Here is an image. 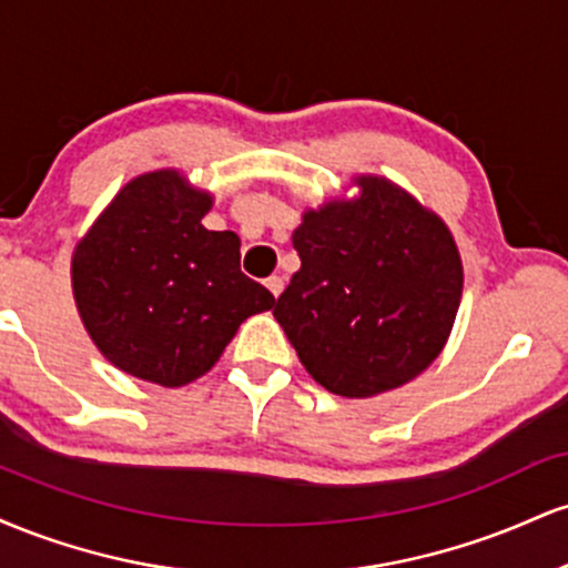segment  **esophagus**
Listing matches in <instances>:
<instances>
[{"mask_svg": "<svg viewBox=\"0 0 568 568\" xmlns=\"http://www.w3.org/2000/svg\"><path fill=\"white\" fill-rule=\"evenodd\" d=\"M283 285H285V280L280 277V275H272V277H266V288H270V293L272 296H280V293H283Z\"/></svg>", "mask_w": 568, "mask_h": 568, "instance_id": "34e87169", "label": "esophagus"}]
</instances>
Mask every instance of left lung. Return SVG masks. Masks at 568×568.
<instances>
[{
    "instance_id": "obj_1",
    "label": "left lung",
    "mask_w": 568,
    "mask_h": 568,
    "mask_svg": "<svg viewBox=\"0 0 568 568\" xmlns=\"http://www.w3.org/2000/svg\"><path fill=\"white\" fill-rule=\"evenodd\" d=\"M357 186V200L304 213L293 232L302 270L272 310L312 379L344 397L419 376L462 298L446 224L389 181L361 175Z\"/></svg>"
}]
</instances>
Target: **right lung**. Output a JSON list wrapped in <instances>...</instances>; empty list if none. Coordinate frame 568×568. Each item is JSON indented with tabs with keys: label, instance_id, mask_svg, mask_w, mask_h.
Here are the masks:
<instances>
[{
	"label": "right lung",
	"instance_id": "obj_1",
	"mask_svg": "<svg viewBox=\"0 0 568 568\" xmlns=\"http://www.w3.org/2000/svg\"><path fill=\"white\" fill-rule=\"evenodd\" d=\"M211 194L175 171L139 175L71 258L84 328L109 363L181 387L216 366L240 323L275 296L240 270V237L200 224Z\"/></svg>",
	"mask_w": 568,
	"mask_h": 568
}]
</instances>
